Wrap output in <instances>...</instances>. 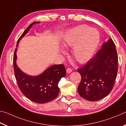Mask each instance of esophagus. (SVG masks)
<instances>
[{"mask_svg":"<svg viewBox=\"0 0 126 126\" xmlns=\"http://www.w3.org/2000/svg\"><path fill=\"white\" fill-rule=\"evenodd\" d=\"M71 72H72V69H71V68H70V67L67 68V69H66V73L67 74L71 73Z\"/></svg>","mask_w":126,"mask_h":126,"instance_id":"1","label":"esophagus"}]
</instances>
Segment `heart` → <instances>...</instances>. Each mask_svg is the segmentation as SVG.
<instances>
[{
  "mask_svg": "<svg viewBox=\"0 0 126 126\" xmlns=\"http://www.w3.org/2000/svg\"><path fill=\"white\" fill-rule=\"evenodd\" d=\"M100 42V34L96 29L87 25H80L65 32L62 40L63 46L72 47V55L80 63L92 58Z\"/></svg>",
  "mask_w": 126,
  "mask_h": 126,
  "instance_id": "1",
  "label": "heart"
}]
</instances>
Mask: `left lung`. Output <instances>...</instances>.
Listing matches in <instances>:
<instances>
[{
	"label": "left lung",
	"mask_w": 126,
	"mask_h": 126,
	"mask_svg": "<svg viewBox=\"0 0 126 126\" xmlns=\"http://www.w3.org/2000/svg\"><path fill=\"white\" fill-rule=\"evenodd\" d=\"M78 71L81 77L78 92L82 98L95 102L108 95L118 71V56L112 39L104 42L96 55Z\"/></svg>",
	"instance_id": "obj_1"
}]
</instances>
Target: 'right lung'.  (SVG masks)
Returning a JSON list of instances; mask_svg holds the SVG:
<instances>
[{
    "mask_svg": "<svg viewBox=\"0 0 126 126\" xmlns=\"http://www.w3.org/2000/svg\"><path fill=\"white\" fill-rule=\"evenodd\" d=\"M39 23L40 22H33L28 27L18 39L16 46L31 27ZM16 48L13 56L14 71L18 85L22 93L30 100L40 104L51 102L56 98L60 91L59 82L66 75L64 66L62 64L54 65L47 68L40 75H28L23 73L16 65Z\"/></svg>",
    "mask_w": 126,
    "mask_h": 126,
    "instance_id": "add662e5",
    "label": "right lung"
}]
</instances>
